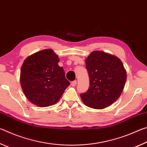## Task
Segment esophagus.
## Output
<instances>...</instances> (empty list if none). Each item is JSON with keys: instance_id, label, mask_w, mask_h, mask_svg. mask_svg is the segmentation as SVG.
Masks as SVG:
<instances>
[{"instance_id": "1", "label": "esophagus", "mask_w": 147, "mask_h": 147, "mask_svg": "<svg viewBox=\"0 0 147 147\" xmlns=\"http://www.w3.org/2000/svg\"><path fill=\"white\" fill-rule=\"evenodd\" d=\"M76 83H77V82H76V80H74V81H73L71 82V86H75L76 85Z\"/></svg>"}]
</instances>
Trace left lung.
<instances>
[{
  "instance_id": "left-lung-1",
  "label": "left lung",
  "mask_w": 147,
  "mask_h": 147,
  "mask_svg": "<svg viewBox=\"0 0 147 147\" xmlns=\"http://www.w3.org/2000/svg\"><path fill=\"white\" fill-rule=\"evenodd\" d=\"M89 88L80 94L83 102L94 109H104L117 100L123 91L126 73L121 59L102 51H93L86 59Z\"/></svg>"
}]
</instances>
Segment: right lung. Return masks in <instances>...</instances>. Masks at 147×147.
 Segmentation results:
<instances>
[{"instance_id": "obj_1", "label": "right lung", "mask_w": 147, "mask_h": 147, "mask_svg": "<svg viewBox=\"0 0 147 147\" xmlns=\"http://www.w3.org/2000/svg\"><path fill=\"white\" fill-rule=\"evenodd\" d=\"M59 61L52 49L37 52L24 61L20 82L26 98L35 105H54L70 85L63 69L58 65Z\"/></svg>"}]
</instances>
